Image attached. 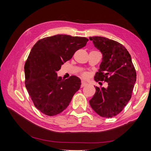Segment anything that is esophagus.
Here are the masks:
<instances>
[{
  "label": "esophagus",
  "mask_w": 151,
  "mask_h": 151,
  "mask_svg": "<svg viewBox=\"0 0 151 151\" xmlns=\"http://www.w3.org/2000/svg\"><path fill=\"white\" fill-rule=\"evenodd\" d=\"M86 85H87V83H86V82H84V81H82V82H81V87H82V88L84 87V86H86Z\"/></svg>",
  "instance_id": "obj_1"
}]
</instances>
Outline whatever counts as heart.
Masks as SVG:
<instances>
[{
  "mask_svg": "<svg viewBox=\"0 0 151 151\" xmlns=\"http://www.w3.org/2000/svg\"><path fill=\"white\" fill-rule=\"evenodd\" d=\"M81 76L82 78H88V76H89V74L86 72H82L81 73Z\"/></svg>",
  "mask_w": 151,
  "mask_h": 151,
  "instance_id": "b5f03b06",
  "label": "heart"
}]
</instances>
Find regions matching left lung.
I'll list each match as a JSON object with an SVG mask.
<instances>
[{
    "label": "left lung",
    "mask_w": 151,
    "mask_h": 151,
    "mask_svg": "<svg viewBox=\"0 0 151 151\" xmlns=\"http://www.w3.org/2000/svg\"><path fill=\"white\" fill-rule=\"evenodd\" d=\"M89 40L102 54L95 81L108 83L106 88L95 87V93L89 104L100 116L114 117L130 100L136 81V70L129 52L122 44L104 37H90Z\"/></svg>",
    "instance_id": "left-lung-1"
}]
</instances>
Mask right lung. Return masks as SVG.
Returning <instances> with one entry per match:
<instances>
[{
	"label": "right lung",
	"mask_w": 151,
	"mask_h": 151,
	"mask_svg": "<svg viewBox=\"0 0 151 151\" xmlns=\"http://www.w3.org/2000/svg\"><path fill=\"white\" fill-rule=\"evenodd\" d=\"M88 41L86 37L58 34L40 40L32 47L24 65L25 86L43 114L54 116L61 113L81 88L77 76L63 80L56 71Z\"/></svg>",
	"instance_id": "right-lung-1"
}]
</instances>
